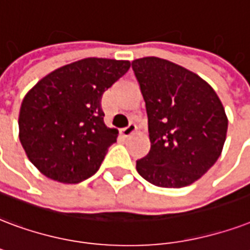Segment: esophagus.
Here are the masks:
<instances>
[{"label": "esophagus", "instance_id": "obj_1", "mask_svg": "<svg viewBox=\"0 0 250 250\" xmlns=\"http://www.w3.org/2000/svg\"><path fill=\"white\" fill-rule=\"evenodd\" d=\"M136 129H138V125H135L133 122H131L125 128L122 129V133H123V136L128 138V136H131V135H133V133L136 132Z\"/></svg>", "mask_w": 250, "mask_h": 250}]
</instances>
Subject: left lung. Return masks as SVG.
Returning a JSON list of instances; mask_svg holds the SVG:
<instances>
[{"mask_svg": "<svg viewBox=\"0 0 250 250\" xmlns=\"http://www.w3.org/2000/svg\"><path fill=\"white\" fill-rule=\"evenodd\" d=\"M132 69L146 101L150 140L136 170L160 188L188 186L222 155L228 128L222 101L198 74L165 59H136Z\"/></svg>", "mask_w": 250, "mask_h": 250, "instance_id": "1", "label": "left lung"}]
</instances>
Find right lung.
<instances>
[{
  "mask_svg": "<svg viewBox=\"0 0 250 250\" xmlns=\"http://www.w3.org/2000/svg\"><path fill=\"white\" fill-rule=\"evenodd\" d=\"M129 65L87 57L57 68L28 90L19 111V140L42 174L79 184L100 169L118 138V129L104 125L101 100Z\"/></svg>",
  "mask_w": 250,
  "mask_h": 250,
  "instance_id": "right-lung-1",
  "label": "right lung"
}]
</instances>
